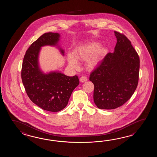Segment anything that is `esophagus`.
<instances>
[{"label":"esophagus","instance_id":"obj_1","mask_svg":"<svg viewBox=\"0 0 157 157\" xmlns=\"http://www.w3.org/2000/svg\"><path fill=\"white\" fill-rule=\"evenodd\" d=\"M87 80H88L87 78L86 77H85V76H82L80 78V81L81 82H85L87 81Z\"/></svg>","mask_w":157,"mask_h":157}]
</instances>
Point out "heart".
<instances>
[{"mask_svg": "<svg viewBox=\"0 0 157 157\" xmlns=\"http://www.w3.org/2000/svg\"><path fill=\"white\" fill-rule=\"evenodd\" d=\"M100 43L92 41L77 48L74 51V56H68V63L70 67L76 70L79 67L78 61L86 60V67L90 70L97 68L100 63L103 49Z\"/></svg>", "mask_w": 157, "mask_h": 157, "instance_id": "b5f03b06", "label": "heart"}]
</instances>
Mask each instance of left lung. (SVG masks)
<instances>
[{
    "label": "left lung",
    "instance_id": "obj_1",
    "mask_svg": "<svg viewBox=\"0 0 157 157\" xmlns=\"http://www.w3.org/2000/svg\"><path fill=\"white\" fill-rule=\"evenodd\" d=\"M117 43L90 74L94 85V101L101 109L121 107L130 99L137 86L140 59L131 41L114 31Z\"/></svg>",
    "mask_w": 157,
    "mask_h": 157
}]
</instances>
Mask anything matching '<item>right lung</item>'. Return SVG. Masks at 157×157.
<instances>
[{"instance_id": "add662e5", "label": "right lung", "mask_w": 157, "mask_h": 157, "mask_svg": "<svg viewBox=\"0 0 157 157\" xmlns=\"http://www.w3.org/2000/svg\"><path fill=\"white\" fill-rule=\"evenodd\" d=\"M59 33H48L32 44L25 55L21 77L28 97L44 110L56 112L67 106L71 94L78 85L76 75L68 76L59 71L44 73L39 66V54L44 46L56 47L62 56L64 50L58 45Z\"/></svg>"}]
</instances>
